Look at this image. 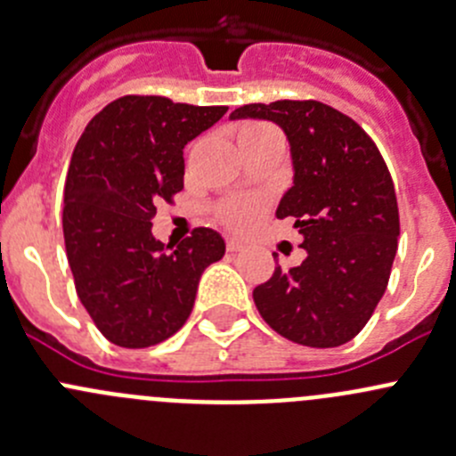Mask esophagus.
Listing matches in <instances>:
<instances>
[{"label": "esophagus", "mask_w": 456, "mask_h": 456, "mask_svg": "<svg viewBox=\"0 0 456 456\" xmlns=\"http://www.w3.org/2000/svg\"><path fill=\"white\" fill-rule=\"evenodd\" d=\"M242 247H245V242L240 240V238H227V251L229 254H236V251H242Z\"/></svg>", "instance_id": "34e87169"}]
</instances>
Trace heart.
Returning a JSON list of instances; mask_svg holds the SVG:
<instances>
[{"label":"heart","instance_id":"b5f03b06","mask_svg":"<svg viewBox=\"0 0 456 456\" xmlns=\"http://www.w3.org/2000/svg\"><path fill=\"white\" fill-rule=\"evenodd\" d=\"M275 132L271 126H265V123H245L238 132V141H251L257 139V136H265ZM265 211V200L260 199H232L224 205H220L218 216L227 227L232 229H247L256 223L257 218Z\"/></svg>","mask_w":456,"mask_h":456}]
</instances>
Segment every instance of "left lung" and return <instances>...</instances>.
Masks as SVG:
<instances>
[{
  "mask_svg": "<svg viewBox=\"0 0 456 456\" xmlns=\"http://www.w3.org/2000/svg\"><path fill=\"white\" fill-rule=\"evenodd\" d=\"M232 118L278 123L291 145L293 187L275 216L296 220L306 257L289 271L275 266L254 289L262 320L302 346L351 342L384 296L397 254V196L379 150L320 101L249 103Z\"/></svg>",
  "mask_w": 456,
  "mask_h": 456,
  "instance_id": "left-lung-1",
  "label": "left lung"
}]
</instances>
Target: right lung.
<instances>
[{"label": "right lung", "mask_w": 456, "mask_h": 456, "mask_svg": "<svg viewBox=\"0 0 456 456\" xmlns=\"http://www.w3.org/2000/svg\"><path fill=\"white\" fill-rule=\"evenodd\" d=\"M224 112V105L127 94L92 117L77 141L63 240L81 305L117 346L172 338L194 309L202 271L224 256L214 229H194L172 252L151 236L156 205L183 190V147Z\"/></svg>", "instance_id": "obj_1"}]
</instances>
